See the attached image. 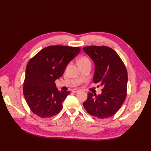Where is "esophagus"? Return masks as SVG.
<instances>
[{"label": "esophagus", "instance_id": "34e87169", "mask_svg": "<svg viewBox=\"0 0 151 151\" xmlns=\"http://www.w3.org/2000/svg\"><path fill=\"white\" fill-rule=\"evenodd\" d=\"M79 90V89H72V93H77L78 92Z\"/></svg>", "mask_w": 151, "mask_h": 151}]
</instances>
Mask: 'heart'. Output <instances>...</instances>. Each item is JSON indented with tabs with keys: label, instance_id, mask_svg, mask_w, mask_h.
I'll return each mask as SVG.
<instances>
[{
	"label": "heart",
	"instance_id": "heart-1",
	"mask_svg": "<svg viewBox=\"0 0 151 151\" xmlns=\"http://www.w3.org/2000/svg\"><path fill=\"white\" fill-rule=\"evenodd\" d=\"M88 60V58H85V57H83V58H81L80 60H79V62H81V61H84V60Z\"/></svg>",
	"mask_w": 151,
	"mask_h": 151
}]
</instances>
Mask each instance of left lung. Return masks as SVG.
I'll return each mask as SVG.
<instances>
[{
    "label": "left lung",
    "mask_w": 151,
    "mask_h": 151,
    "mask_svg": "<svg viewBox=\"0 0 151 151\" xmlns=\"http://www.w3.org/2000/svg\"><path fill=\"white\" fill-rule=\"evenodd\" d=\"M94 64L93 82L101 86V94H88L83 106L89 115L100 119L110 117L119 110L127 96V71L118 53L108 47L83 48ZM99 87V86H98Z\"/></svg>",
    "instance_id": "8db88e82"
}]
</instances>
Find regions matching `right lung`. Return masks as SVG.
<instances>
[{"instance_id":"obj_1","label":"right lung","mask_w":151,"mask_h":151,"mask_svg":"<svg viewBox=\"0 0 151 151\" xmlns=\"http://www.w3.org/2000/svg\"><path fill=\"white\" fill-rule=\"evenodd\" d=\"M81 51L79 47L50 46L44 48L26 66L23 94L31 110L42 118L52 117L61 111L70 91H59L55 81Z\"/></svg>"}]
</instances>
